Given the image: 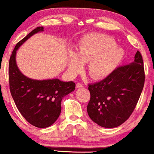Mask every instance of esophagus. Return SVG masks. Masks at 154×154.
Returning a JSON list of instances; mask_svg holds the SVG:
<instances>
[{
  "label": "esophagus",
  "mask_w": 154,
  "mask_h": 154,
  "mask_svg": "<svg viewBox=\"0 0 154 154\" xmlns=\"http://www.w3.org/2000/svg\"><path fill=\"white\" fill-rule=\"evenodd\" d=\"M83 87H84V85H83L82 83L78 82V83H77V84H76V88H83Z\"/></svg>",
  "instance_id": "obj_1"
}]
</instances>
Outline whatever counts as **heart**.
<instances>
[{
	"label": "heart",
	"mask_w": 154,
	"mask_h": 154,
	"mask_svg": "<svg viewBox=\"0 0 154 154\" xmlns=\"http://www.w3.org/2000/svg\"><path fill=\"white\" fill-rule=\"evenodd\" d=\"M123 56V50L111 37L99 33L89 34L81 40L76 54H69V71L77 75L82 70V63L88 62V72L92 78L103 79L114 71Z\"/></svg>",
	"instance_id": "obj_1"
}]
</instances>
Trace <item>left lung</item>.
<instances>
[{
	"label": "left lung",
	"instance_id": "obj_1",
	"mask_svg": "<svg viewBox=\"0 0 154 154\" xmlns=\"http://www.w3.org/2000/svg\"><path fill=\"white\" fill-rule=\"evenodd\" d=\"M145 82L143 61L138 51L130 64L117 67L103 80L88 85L91 99L87 111L100 127L114 128L130 117Z\"/></svg>",
	"mask_w": 154,
	"mask_h": 154
}]
</instances>
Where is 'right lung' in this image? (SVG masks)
Masks as SVG:
<instances>
[{
  "label": "right lung",
  "mask_w": 154,
  "mask_h": 154,
  "mask_svg": "<svg viewBox=\"0 0 154 154\" xmlns=\"http://www.w3.org/2000/svg\"><path fill=\"white\" fill-rule=\"evenodd\" d=\"M43 30V26H38L20 40L12 52L8 64L10 91L16 106L28 122L39 128H48L57 120L62 98L75 89V83L72 81L33 79L19 69L16 62L17 51L31 36Z\"/></svg>",
  "instance_id": "1"
}]
</instances>
